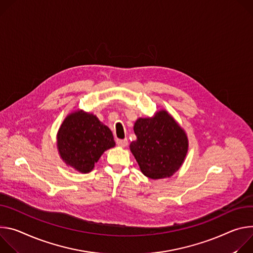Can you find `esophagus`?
Listing matches in <instances>:
<instances>
[{"label":"esophagus","instance_id":"1","mask_svg":"<svg viewBox=\"0 0 253 253\" xmlns=\"http://www.w3.org/2000/svg\"><path fill=\"white\" fill-rule=\"evenodd\" d=\"M117 145L121 148H126L127 146V139H117Z\"/></svg>","mask_w":253,"mask_h":253}]
</instances>
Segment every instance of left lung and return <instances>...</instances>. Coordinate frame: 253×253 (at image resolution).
Here are the masks:
<instances>
[{
    "instance_id": "8db88e82",
    "label": "left lung",
    "mask_w": 253,
    "mask_h": 253,
    "mask_svg": "<svg viewBox=\"0 0 253 253\" xmlns=\"http://www.w3.org/2000/svg\"><path fill=\"white\" fill-rule=\"evenodd\" d=\"M136 139L129 149L141 172L154 180L170 178L182 167L189 149L185 129L166 109L133 125Z\"/></svg>"
}]
</instances>
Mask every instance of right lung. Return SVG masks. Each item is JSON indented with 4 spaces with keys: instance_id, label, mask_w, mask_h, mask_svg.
Masks as SVG:
<instances>
[{
    "instance_id": "right-lung-1",
    "label": "right lung",
    "mask_w": 253,
    "mask_h": 253,
    "mask_svg": "<svg viewBox=\"0 0 253 253\" xmlns=\"http://www.w3.org/2000/svg\"><path fill=\"white\" fill-rule=\"evenodd\" d=\"M58 154L67 167L86 174L101 155L116 146L111 130L91 112L76 109L62 122L56 141Z\"/></svg>"
}]
</instances>
